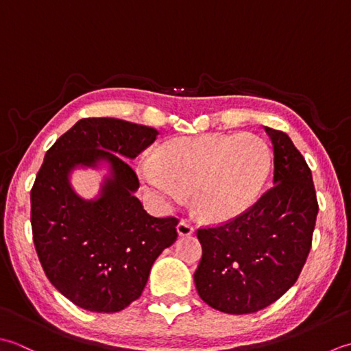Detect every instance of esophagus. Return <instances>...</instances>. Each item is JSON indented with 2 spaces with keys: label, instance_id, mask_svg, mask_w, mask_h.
Listing matches in <instances>:
<instances>
[{
  "label": "esophagus",
  "instance_id": "obj_1",
  "mask_svg": "<svg viewBox=\"0 0 351 351\" xmlns=\"http://www.w3.org/2000/svg\"><path fill=\"white\" fill-rule=\"evenodd\" d=\"M177 233H178V236H189L194 233V227H192V224L188 223V221L182 219L180 223L177 224Z\"/></svg>",
  "mask_w": 351,
  "mask_h": 351
}]
</instances>
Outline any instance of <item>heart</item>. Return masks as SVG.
Segmentation results:
<instances>
[{"label": "heart", "mask_w": 351, "mask_h": 351, "mask_svg": "<svg viewBox=\"0 0 351 351\" xmlns=\"http://www.w3.org/2000/svg\"><path fill=\"white\" fill-rule=\"evenodd\" d=\"M269 167V149L259 136L204 134L169 142L154 162H142L139 173L162 204H180L191 192L198 215L221 223L256 202Z\"/></svg>", "instance_id": "obj_1"}]
</instances>
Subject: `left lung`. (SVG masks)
Returning <instances> with one entry per match:
<instances>
[{
    "label": "left lung",
    "instance_id": "obj_1",
    "mask_svg": "<svg viewBox=\"0 0 351 351\" xmlns=\"http://www.w3.org/2000/svg\"><path fill=\"white\" fill-rule=\"evenodd\" d=\"M263 128L273 145V186L239 217L197 230L203 247L194 273L198 295L232 315L263 309L297 282L318 213L304 157L288 134Z\"/></svg>",
    "mask_w": 351,
    "mask_h": 351
}]
</instances>
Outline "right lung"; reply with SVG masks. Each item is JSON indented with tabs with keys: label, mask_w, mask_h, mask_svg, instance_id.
<instances>
[{
	"label": "right lung",
	"mask_w": 351,
	"mask_h": 351,
	"mask_svg": "<svg viewBox=\"0 0 351 351\" xmlns=\"http://www.w3.org/2000/svg\"><path fill=\"white\" fill-rule=\"evenodd\" d=\"M156 128L115 118H84L48 149L32 188L36 253L48 280L82 309L113 313L138 300L149 269L177 239L178 219L154 218L134 197L139 188L126 159L156 141ZM110 174L92 200L70 184L77 167Z\"/></svg>",
	"instance_id": "obj_1"
}]
</instances>
